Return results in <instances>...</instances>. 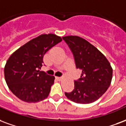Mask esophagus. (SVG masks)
<instances>
[{
	"mask_svg": "<svg viewBox=\"0 0 126 126\" xmlns=\"http://www.w3.org/2000/svg\"><path fill=\"white\" fill-rule=\"evenodd\" d=\"M56 78H57V79H58L59 81H61V80L62 79V77H57Z\"/></svg>",
	"mask_w": 126,
	"mask_h": 126,
	"instance_id": "34e87169",
	"label": "esophagus"
}]
</instances>
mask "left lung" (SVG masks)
<instances>
[{"label": "left lung", "mask_w": 126, "mask_h": 126, "mask_svg": "<svg viewBox=\"0 0 126 126\" xmlns=\"http://www.w3.org/2000/svg\"><path fill=\"white\" fill-rule=\"evenodd\" d=\"M71 51L81 77L74 81V89L65 92L66 97L77 103L87 104L97 100L107 91L112 79L113 70L105 56L81 37H63Z\"/></svg>", "instance_id": "obj_1"}]
</instances>
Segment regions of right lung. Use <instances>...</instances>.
<instances>
[{"instance_id": "right-lung-1", "label": "right lung", "mask_w": 126, "mask_h": 126, "mask_svg": "<svg viewBox=\"0 0 126 126\" xmlns=\"http://www.w3.org/2000/svg\"><path fill=\"white\" fill-rule=\"evenodd\" d=\"M62 39L54 34H44L31 40L12 54L4 67L8 88L18 99L36 103L49 95L55 77L39 70L43 56Z\"/></svg>"}]
</instances>
